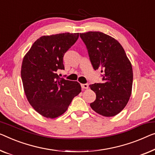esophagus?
Here are the masks:
<instances>
[{
	"mask_svg": "<svg viewBox=\"0 0 155 155\" xmlns=\"http://www.w3.org/2000/svg\"><path fill=\"white\" fill-rule=\"evenodd\" d=\"M81 87L83 89H87V88H88V84H81Z\"/></svg>",
	"mask_w": 155,
	"mask_h": 155,
	"instance_id": "obj_1",
	"label": "esophagus"
}]
</instances>
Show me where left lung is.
I'll list each match as a JSON object with an SVG mask.
<instances>
[{
  "label": "left lung",
  "instance_id": "left-lung-1",
  "mask_svg": "<svg viewBox=\"0 0 155 155\" xmlns=\"http://www.w3.org/2000/svg\"><path fill=\"white\" fill-rule=\"evenodd\" d=\"M94 70H100L103 81L90 85L96 94L91 107L105 117L118 114L131 96L133 71L120 44L101 32L80 33Z\"/></svg>",
  "mask_w": 155,
  "mask_h": 155
}]
</instances>
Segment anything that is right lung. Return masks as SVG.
<instances>
[{
    "label": "right lung",
    "instance_id": "1",
    "mask_svg": "<svg viewBox=\"0 0 155 155\" xmlns=\"http://www.w3.org/2000/svg\"><path fill=\"white\" fill-rule=\"evenodd\" d=\"M78 38V33H61L38 39L22 62L21 79L26 97L37 112L55 118L66 111L81 91L77 81L60 78L63 57Z\"/></svg>",
    "mask_w": 155,
    "mask_h": 155
}]
</instances>
